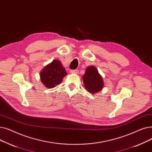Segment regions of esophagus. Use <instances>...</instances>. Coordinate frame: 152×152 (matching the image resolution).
Masks as SVG:
<instances>
[{
  "instance_id": "obj_1",
  "label": "esophagus",
  "mask_w": 152,
  "mask_h": 152,
  "mask_svg": "<svg viewBox=\"0 0 152 152\" xmlns=\"http://www.w3.org/2000/svg\"><path fill=\"white\" fill-rule=\"evenodd\" d=\"M70 72L72 74H78V70H70Z\"/></svg>"
}]
</instances>
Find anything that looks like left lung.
Segmentation results:
<instances>
[{
    "label": "left lung",
    "instance_id": "left-lung-1",
    "mask_svg": "<svg viewBox=\"0 0 152 152\" xmlns=\"http://www.w3.org/2000/svg\"><path fill=\"white\" fill-rule=\"evenodd\" d=\"M83 81L85 88L90 93L100 91L104 86L103 78L95 66L87 67L83 75Z\"/></svg>",
    "mask_w": 152,
    "mask_h": 152
}]
</instances>
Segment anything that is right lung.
I'll list each match as a JSON object with an SVG mask.
<instances>
[{
    "label": "right lung",
    "instance_id": "1",
    "mask_svg": "<svg viewBox=\"0 0 152 152\" xmlns=\"http://www.w3.org/2000/svg\"><path fill=\"white\" fill-rule=\"evenodd\" d=\"M66 75V70L61 62L58 60H54L42 69L40 73V78L42 83L47 88H52L60 84Z\"/></svg>",
    "mask_w": 152,
    "mask_h": 152
}]
</instances>
